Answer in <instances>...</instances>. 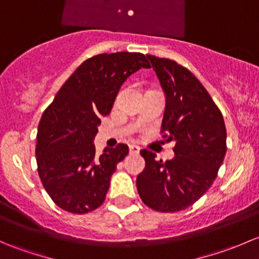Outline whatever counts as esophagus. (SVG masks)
<instances>
[{"label":"esophagus","mask_w":259,"mask_h":259,"mask_svg":"<svg viewBox=\"0 0 259 259\" xmlns=\"http://www.w3.org/2000/svg\"><path fill=\"white\" fill-rule=\"evenodd\" d=\"M129 151H130V154H139L140 148L138 145L132 144V145H129Z\"/></svg>","instance_id":"34e87169"}]
</instances>
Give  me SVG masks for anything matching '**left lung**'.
I'll return each instance as SVG.
<instances>
[{"label":"left lung","mask_w":259,"mask_h":259,"mask_svg":"<svg viewBox=\"0 0 259 259\" xmlns=\"http://www.w3.org/2000/svg\"><path fill=\"white\" fill-rule=\"evenodd\" d=\"M165 94L163 137L176 142L174 158L156 160L143 149L145 169L137 188L149 208L174 213L194 204L217 178L227 151L223 115L200 81L169 59L146 55Z\"/></svg>","instance_id":"obj_1"}]
</instances>
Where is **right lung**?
Wrapping results in <instances>:
<instances>
[{
    "instance_id": "1",
    "label": "right lung",
    "mask_w": 259,
    "mask_h": 259,
    "mask_svg": "<svg viewBox=\"0 0 259 259\" xmlns=\"http://www.w3.org/2000/svg\"><path fill=\"white\" fill-rule=\"evenodd\" d=\"M142 67L150 65L139 52L90 57L44 111L36 138L37 171L48 194L61 209L83 214L105 200L116 164L129 148L117 144L98 155L94 138L101 116L110 114L120 86Z\"/></svg>"
}]
</instances>
